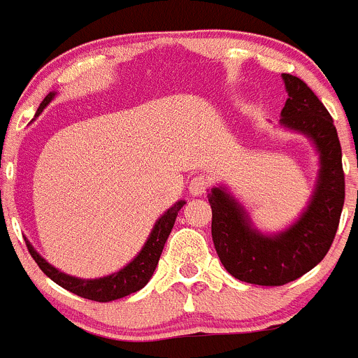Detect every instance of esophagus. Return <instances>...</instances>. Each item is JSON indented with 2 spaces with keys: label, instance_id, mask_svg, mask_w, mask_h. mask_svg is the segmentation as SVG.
Listing matches in <instances>:
<instances>
[{
  "label": "esophagus",
  "instance_id": "1",
  "mask_svg": "<svg viewBox=\"0 0 358 358\" xmlns=\"http://www.w3.org/2000/svg\"><path fill=\"white\" fill-rule=\"evenodd\" d=\"M210 187V178L205 175H196L189 182V192L192 196H203Z\"/></svg>",
  "mask_w": 358,
  "mask_h": 358
}]
</instances>
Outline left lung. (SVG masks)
I'll return each instance as SVG.
<instances>
[{"mask_svg": "<svg viewBox=\"0 0 358 358\" xmlns=\"http://www.w3.org/2000/svg\"><path fill=\"white\" fill-rule=\"evenodd\" d=\"M282 81L288 100L280 125L303 134L320 153L318 180L307 208L288 229L263 235L224 187L208 192L220 263L238 280L259 286H282L315 268L332 245L345 205L343 153L332 116L302 79L282 73Z\"/></svg>", "mask_w": 358, "mask_h": 358, "instance_id": "8db88e82", "label": "left lung"}]
</instances>
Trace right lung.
<instances>
[{
	"instance_id": "obj_1",
	"label": "right lung",
	"mask_w": 358,
	"mask_h": 358,
	"mask_svg": "<svg viewBox=\"0 0 358 358\" xmlns=\"http://www.w3.org/2000/svg\"><path fill=\"white\" fill-rule=\"evenodd\" d=\"M55 95L56 93L51 92L42 100L40 108L36 109L35 116H38L43 109L48 108V103L55 99ZM183 205H185V201L175 203L171 208H168V212H164V215H160V219L157 220L152 233H150L148 240L145 242L143 249L139 250V255L136 256L129 265L123 266L118 272L111 273V275L99 277V279H79V277H72L69 275V273L59 272L58 268H55L51 263L45 262V259L33 249L31 243L26 242V245H28L29 255L35 259L36 265L40 266V270H42L49 279L55 280L56 285L69 289V292L76 293V295L83 296V299L95 300V302H111V300L123 299V296L130 295V293L139 292V289L145 288L146 282L152 279L157 263H159L160 255H162L164 243L168 240L169 233H171L173 226H175L176 215H178V212L182 210Z\"/></svg>"
}]
</instances>
